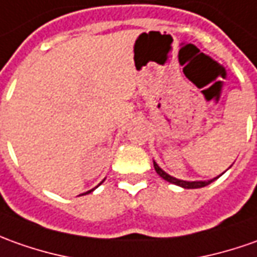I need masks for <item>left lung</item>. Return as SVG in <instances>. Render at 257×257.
<instances>
[{
	"instance_id": "1",
	"label": "left lung",
	"mask_w": 257,
	"mask_h": 257,
	"mask_svg": "<svg viewBox=\"0 0 257 257\" xmlns=\"http://www.w3.org/2000/svg\"><path fill=\"white\" fill-rule=\"evenodd\" d=\"M153 166H155V170H156V173H158L159 176L162 177V179H165L166 181H169V183H172V184H176V186H180V187L183 188H201V187H205V186H208V184H211L214 180H216L218 177H214V179L211 180H197V181H186V180H180V179H176V177H173V176H170V174H167V173L160 167V166L153 160Z\"/></svg>"
}]
</instances>
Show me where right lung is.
<instances>
[{
    "label": "right lung",
    "instance_id": "obj_1",
    "mask_svg": "<svg viewBox=\"0 0 257 257\" xmlns=\"http://www.w3.org/2000/svg\"><path fill=\"white\" fill-rule=\"evenodd\" d=\"M105 180V179H104ZM104 180H102V181H104ZM102 181H101V183H102ZM101 183H99V184H101ZM98 184V186H99ZM98 186H97V187H98ZM97 187H94V188H91V190H88V191H85V193H83V194H80V195H85V194H90V193H91V191H94V190H95V188Z\"/></svg>",
    "mask_w": 257,
    "mask_h": 257
}]
</instances>
